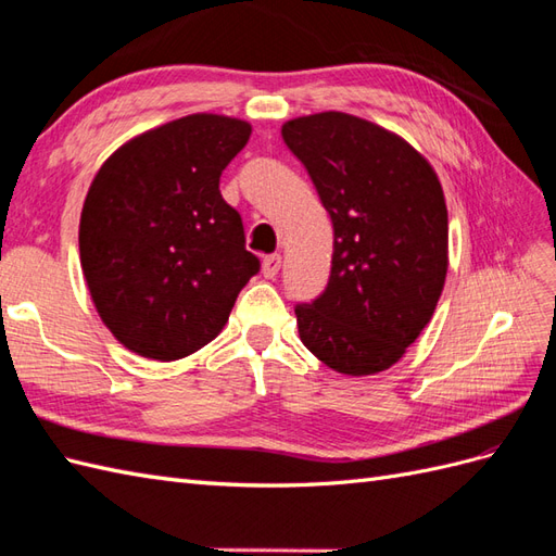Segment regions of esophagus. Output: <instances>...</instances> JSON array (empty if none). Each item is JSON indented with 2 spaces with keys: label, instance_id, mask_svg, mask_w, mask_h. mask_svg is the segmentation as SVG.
I'll list each match as a JSON object with an SVG mask.
<instances>
[{
  "label": "esophagus",
  "instance_id": "34e87169",
  "mask_svg": "<svg viewBox=\"0 0 556 556\" xmlns=\"http://www.w3.org/2000/svg\"><path fill=\"white\" fill-rule=\"evenodd\" d=\"M279 267H281V255L279 253L265 255V258H263V277L275 279L279 275Z\"/></svg>",
  "mask_w": 556,
  "mask_h": 556
}]
</instances>
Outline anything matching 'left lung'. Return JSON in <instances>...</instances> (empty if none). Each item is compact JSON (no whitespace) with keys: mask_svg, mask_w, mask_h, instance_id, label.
I'll use <instances>...</instances> for the list:
<instances>
[{"mask_svg":"<svg viewBox=\"0 0 556 556\" xmlns=\"http://www.w3.org/2000/svg\"><path fill=\"white\" fill-rule=\"evenodd\" d=\"M333 223L331 277L295 305L298 333L319 362L374 376L430 324L448 269V213L434 168L404 138L345 112L281 126Z\"/></svg>","mask_w":556,"mask_h":556,"instance_id":"1","label":"left lung"}]
</instances>
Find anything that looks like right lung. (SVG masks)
<instances>
[{"mask_svg": "<svg viewBox=\"0 0 556 556\" xmlns=\"http://www.w3.org/2000/svg\"><path fill=\"white\" fill-rule=\"evenodd\" d=\"M251 124L188 115L112 152L84 199L79 258L91 301L124 348L174 362L204 348L258 273L223 168Z\"/></svg>", "mask_w": 556, "mask_h": 556, "instance_id": "add662e5", "label": "right lung"}]
</instances>
